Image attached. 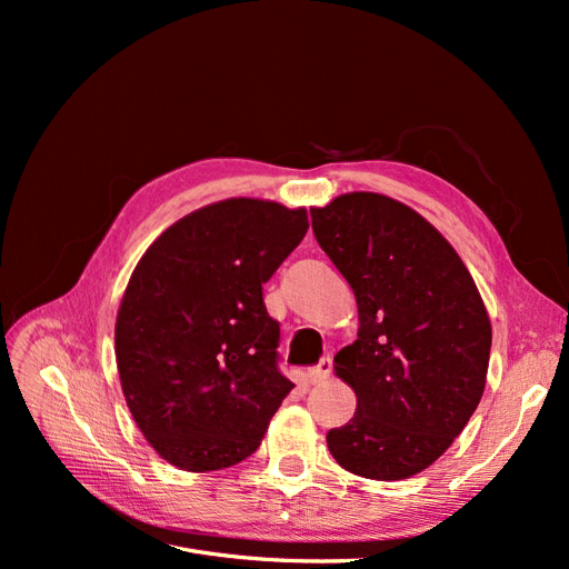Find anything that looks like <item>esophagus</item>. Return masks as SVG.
<instances>
[{
    "label": "esophagus",
    "mask_w": 569,
    "mask_h": 569,
    "mask_svg": "<svg viewBox=\"0 0 569 569\" xmlns=\"http://www.w3.org/2000/svg\"><path fill=\"white\" fill-rule=\"evenodd\" d=\"M330 372H332V360L330 358H322L318 366H313L311 370H308V380H311L313 385H320V382L327 380V377H330Z\"/></svg>",
    "instance_id": "34e87169"
}]
</instances>
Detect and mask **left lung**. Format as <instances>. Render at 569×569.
<instances>
[{"label":"left lung","instance_id":"8db88e82","mask_svg":"<svg viewBox=\"0 0 569 569\" xmlns=\"http://www.w3.org/2000/svg\"><path fill=\"white\" fill-rule=\"evenodd\" d=\"M311 218L320 249L353 289L360 322L358 339L335 356L358 406L327 432V446L360 477L418 475L449 449L485 393V301L456 249L401 201L341 194Z\"/></svg>","mask_w":569,"mask_h":569}]
</instances>
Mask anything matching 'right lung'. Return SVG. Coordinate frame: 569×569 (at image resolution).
Returning <instances> with one entry per match:
<instances>
[{
	"label": "right lung",
	"instance_id": "obj_1",
	"mask_svg": "<svg viewBox=\"0 0 569 569\" xmlns=\"http://www.w3.org/2000/svg\"><path fill=\"white\" fill-rule=\"evenodd\" d=\"M306 209L228 199L170 226L137 263L116 320V363L137 427L180 470L249 458L295 389L263 284L299 247Z\"/></svg>",
	"mask_w": 569,
	"mask_h": 569
}]
</instances>
